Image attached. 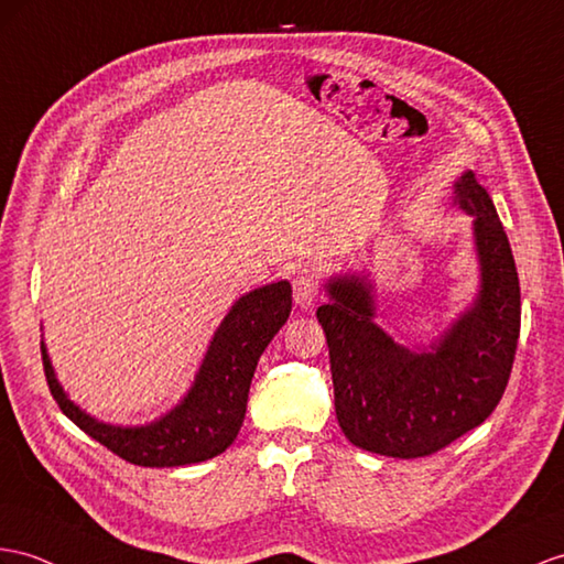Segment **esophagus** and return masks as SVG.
<instances>
[{"instance_id":"1","label":"esophagus","mask_w":564,"mask_h":564,"mask_svg":"<svg viewBox=\"0 0 564 564\" xmlns=\"http://www.w3.org/2000/svg\"><path fill=\"white\" fill-rule=\"evenodd\" d=\"M318 299V280L311 270H301L294 278V301L299 308H313Z\"/></svg>"}]
</instances>
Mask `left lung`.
I'll return each instance as SVG.
<instances>
[{
	"label": "left lung",
	"mask_w": 564,
	"mask_h": 564,
	"mask_svg": "<svg viewBox=\"0 0 564 564\" xmlns=\"http://www.w3.org/2000/svg\"><path fill=\"white\" fill-rule=\"evenodd\" d=\"M452 205L474 217L478 292L429 345H406L376 323L370 274L327 280L318 323L329 347L339 429L376 455H433L484 423L510 380L521 296L510 241L496 205L471 170L455 182Z\"/></svg>",
	"instance_id": "8db88e82"
}]
</instances>
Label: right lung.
I'll use <instances>...</instances> for the list:
<instances>
[{"label": "right lung", "mask_w": 564, "mask_h": 564, "mask_svg": "<svg viewBox=\"0 0 564 564\" xmlns=\"http://www.w3.org/2000/svg\"><path fill=\"white\" fill-rule=\"evenodd\" d=\"M292 313V284L272 282L239 296L205 351L186 394L167 414L143 425H115L72 402L54 373L45 341L43 366L59 409L80 431L135 466H184L213 459L235 443L246 416L260 354Z\"/></svg>", "instance_id": "1"}]
</instances>
